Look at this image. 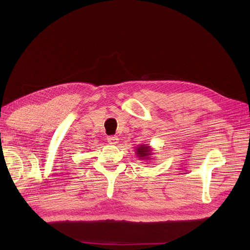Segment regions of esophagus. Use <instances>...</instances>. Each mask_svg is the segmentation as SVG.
<instances>
[{"instance_id":"esophagus-1","label":"esophagus","mask_w":250,"mask_h":250,"mask_svg":"<svg viewBox=\"0 0 250 250\" xmlns=\"http://www.w3.org/2000/svg\"><path fill=\"white\" fill-rule=\"evenodd\" d=\"M107 142L109 144H111V145H116V144H118V142H119V139L117 135H110V137L107 138Z\"/></svg>"}]
</instances>
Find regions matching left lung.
Wrapping results in <instances>:
<instances>
[{"mask_svg":"<svg viewBox=\"0 0 250 250\" xmlns=\"http://www.w3.org/2000/svg\"><path fill=\"white\" fill-rule=\"evenodd\" d=\"M150 153V150H149V147L148 146H144V145H141V147H138L137 149V154L138 156H140L142 160L143 158H146Z\"/></svg>","mask_w":250,"mask_h":250,"instance_id":"1","label":"left lung"}]
</instances>
